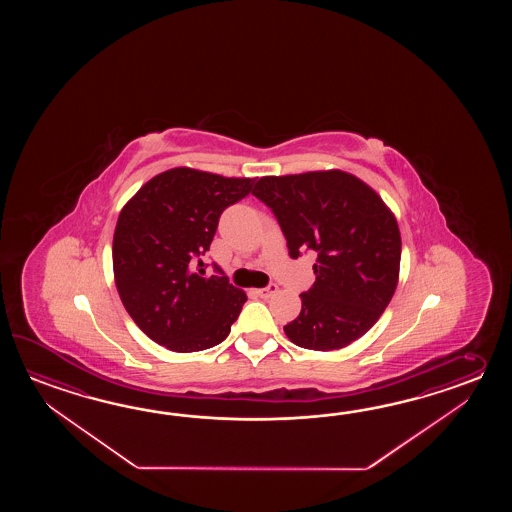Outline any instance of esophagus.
Here are the masks:
<instances>
[{
    "label": "esophagus",
    "mask_w": 512,
    "mask_h": 512,
    "mask_svg": "<svg viewBox=\"0 0 512 512\" xmlns=\"http://www.w3.org/2000/svg\"><path fill=\"white\" fill-rule=\"evenodd\" d=\"M276 293H278V285H276V283H269L267 287L256 289V294H258L260 298H271L272 294Z\"/></svg>",
    "instance_id": "1"
}]
</instances>
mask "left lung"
Wrapping results in <instances>:
<instances>
[{"instance_id": "left-lung-1", "label": "left lung", "mask_w": 512, "mask_h": 512, "mask_svg": "<svg viewBox=\"0 0 512 512\" xmlns=\"http://www.w3.org/2000/svg\"><path fill=\"white\" fill-rule=\"evenodd\" d=\"M252 194L271 208L293 260L316 252L315 283L300 294L302 311L283 326L285 335L300 348H346L395 293L401 234L392 212L340 170L261 177Z\"/></svg>"}]
</instances>
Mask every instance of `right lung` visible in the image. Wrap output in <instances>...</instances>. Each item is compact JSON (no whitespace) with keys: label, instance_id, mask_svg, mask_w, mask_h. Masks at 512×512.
Returning a JSON list of instances; mask_svg holds the SVG:
<instances>
[{"label":"right lung","instance_id":"obj_1","mask_svg":"<svg viewBox=\"0 0 512 512\" xmlns=\"http://www.w3.org/2000/svg\"><path fill=\"white\" fill-rule=\"evenodd\" d=\"M256 179L192 168L155 175L122 208L113 236L120 300L153 342L177 353L214 348L247 302L219 265L203 263L225 208Z\"/></svg>","mask_w":512,"mask_h":512}]
</instances>
